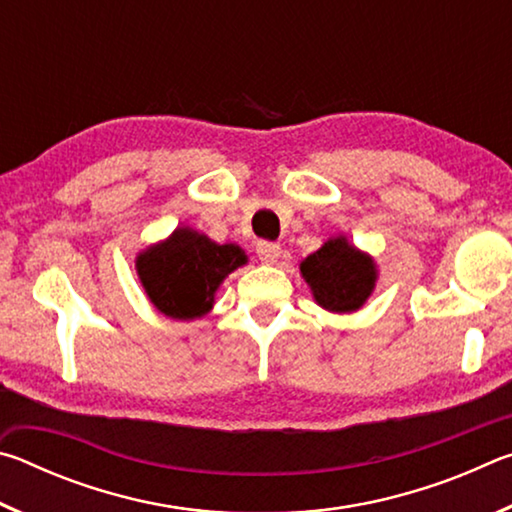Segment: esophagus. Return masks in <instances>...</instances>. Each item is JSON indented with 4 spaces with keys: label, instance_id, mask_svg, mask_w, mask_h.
Returning a JSON list of instances; mask_svg holds the SVG:
<instances>
[{
    "label": "esophagus",
    "instance_id": "1",
    "mask_svg": "<svg viewBox=\"0 0 512 512\" xmlns=\"http://www.w3.org/2000/svg\"><path fill=\"white\" fill-rule=\"evenodd\" d=\"M282 248L273 244V241H257V255L264 264H275L280 259Z\"/></svg>",
    "mask_w": 512,
    "mask_h": 512
}]
</instances>
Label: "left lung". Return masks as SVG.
Here are the masks:
<instances>
[{"label":"left lung","instance_id":"left-lung-1","mask_svg":"<svg viewBox=\"0 0 512 512\" xmlns=\"http://www.w3.org/2000/svg\"><path fill=\"white\" fill-rule=\"evenodd\" d=\"M300 275L316 305L329 314H354L377 287L375 257L363 253L345 235L329 237L316 253L300 262Z\"/></svg>","mask_w":512,"mask_h":512}]
</instances>
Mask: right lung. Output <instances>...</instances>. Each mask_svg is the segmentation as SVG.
<instances>
[{"mask_svg": "<svg viewBox=\"0 0 512 512\" xmlns=\"http://www.w3.org/2000/svg\"><path fill=\"white\" fill-rule=\"evenodd\" d=\"M248 257L237 244H216L189 225H178L167 239L146 246L135 257V271L151 305L173 320L210 314L225 277Z\"/></svg>", "mask_w": 512, "mask_h": 512, "instance_id": "1", "label": "right lung"}]
</instances>
